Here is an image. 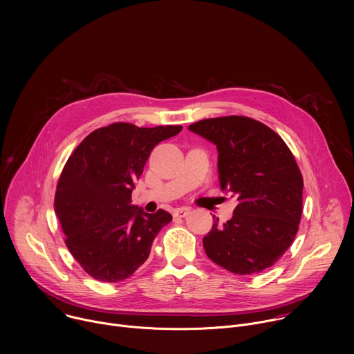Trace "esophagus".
Listing matches in <instances>:
<instances>
[{"mask_svg":"<svg viewBox=\"0 0 354 354\" xmlns=\"http://www.w3.org/2000/svg\"><path fill=\"white\" fill-rule=\"evenodd\" d=\"M189 213H190V209H187V207H180V209H176V210L174 212V216H175V217H186Z\"/></svg>","mask_w":354,"mask_h":354,"instance_id":"esophagus-1","label":"esophagus"}]
</instances>
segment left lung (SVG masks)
<instances>
[{
  "mask_svg": "<svg viewBox=\"0 0 354 354\" xmlns=\"http://www.w3.org/2000/svg\"><path fill=\"white\" fill-rule=\"evenodd\" d=\"M189 130L218 149V180L239 201L224 224L203 238L207 257L235 274L273 266L292 243L302 214V180L283 138L246 116L198 120Z\"/></svg>",
  "mask_w": 354,
  "mask_h": 354,
  "instance_id": "left-lung-1",
  "label": "left lung"
}]
</instances>
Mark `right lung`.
Wrapping results in <instances>:
<instances>
[{
    "label": "right lung",
    "mask_w": 354,
    "mask_h": 354,
    "mask_svg": "<svg viewBox=\"0 0 354 354\" xmlns=\"http://www.w3.org/2000/svg\"><path fill=\"white\" fill-rule=\"evenodd\" d=\"M182 126L138 127L112 123L88 134L60 175L55 210L64 242L93 279L118 283L149 257L160 230L172 221L131 206V192L153 148L176 136Z\"/></svg>",
    "instance_id": "add662e5"
}]
</instances>
